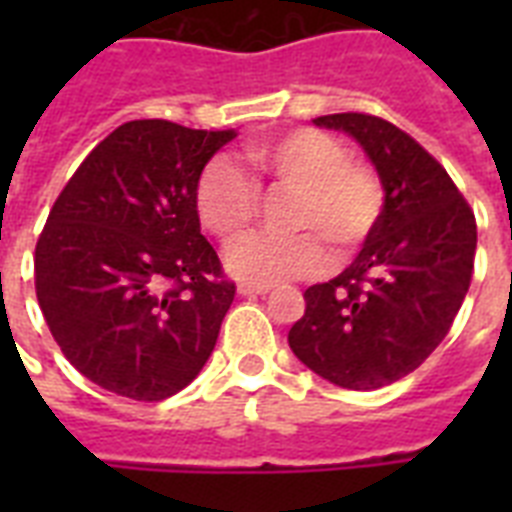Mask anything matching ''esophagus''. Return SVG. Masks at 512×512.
Returning <instances> with one entry per match:
<instances>
[{
	"instance_id": "obj_1",
	"label": "esophagus",
	"mask_w": 512,
	"mask_h": 512,
	"mask_svg": "<svg viewBox=\"0 0 512 512\" xmlns=\"http://www.w3.org/2000/svg\"><path fill=\"white\" fill-rule=\"evenodd\" d=\"M273 287H260V284H239V295L255 297V295H268Z\"/></svg>"
}]
</instances>
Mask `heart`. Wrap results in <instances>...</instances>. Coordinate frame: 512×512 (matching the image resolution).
Returning a JSON list of instances; mask_svg holds the SVG:
<instances>
[{
	"label": "heart",
	"mask_w": 512,
	"mask_h": 512,
	"mask_svg": "<svg viewBox=\"0 0 512 512\" xmlns=\"http://www.w3.org/2000/svg\"><path fill=\"white\" fill-rule=\"evenodd\" d=\"M249 162L281 191L295 193L289 236L252 233L225 249V268L244 284L273 287L313 276L324 268V244L335 255H353L374 233L382 215V185L366 164L348 162L337 138L319 130H295L249 148ZM201 225L220 239L249 228L257 212V188L231 162L215 159L196 183Z\"/></svg>",
	"instance_id": "heart-1"
}]
</instances>
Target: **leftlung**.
<instances>
[{
    "mask_svg": "<svg viewBox=\"0 0 512 512\" xmlns=\"http://www.w3.org/2000/svg\"><path fill=\"white\" fill-rule=\"evenodd\" d=\"M380 177L382 215L356 260L305 289L289 348L311 372L348 390H377L414 372L444 340L468 295L476 217L452 177L396 124L329 114Z\"/></svg>",
    "mask_w": 512,
    "mask_h": 512,
    "instance_id": "left-lung-1",
    "label": "left lung"
}]
</instances>
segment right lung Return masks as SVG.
Instances as JSON below:
<instances>
[{
  "label": "right lung",
  "mask_w": 512,
  "mask_h": 512,
  "mask_svg": "<svg viewBox=\"0 0 512 512\" xmlns=\"http://www.w3.org/2000/svg\"><path fill=\"white\" fill-rule=\"evenodd\" d=\"M236 130L116 127L60 191L36 241V300L63 356L100 388L164 401L215 350L236 287L201 236L196 183Z\"/></svg>",
  "instance_id": "obj_1"
}]
</instances>
